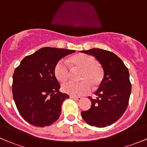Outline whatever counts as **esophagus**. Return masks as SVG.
Returning a JSON list of instances; mask_svg holds the SVG:
<instances>
[{"instance_id": "obj_1", "label": "esophagus", "mask_w": 147, "mask_h": 147, "mask_svg": "<svg viewBox=\"0 0 147 147\" xmlns=\"http://www.w3.org/2000/svg\"><path fill=\"white\" fill-rule=\"evenodd\" d=\"M70 98L74 99V100H82V97H77V96H72V95H70Z\"/></svg>"}]
</instances>
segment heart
I'll return each mask as SVG.
<instances>
[{"instance_id":"b5f03b06","label":"heart","mask_w":147,"mask_h":147,"mask_svg":"<svg viewBox=\"0 0 147 147\" xmlns=\"http://www.w3.org/2000/svg\"><path fill=\"white\" fill-rule=\"evenodd\" d=\"M71 65L81 69L79 82H69L62 86L65 93L72 96H80L90 92L91 84L94 87L101 82L103 78V71L93 56L87 54H78L68 59ZM56 79L60 82H65L69 76V67L64 60L56 63L53 69Z\"/></svg>"}]
</instances>
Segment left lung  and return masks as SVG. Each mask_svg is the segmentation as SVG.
<instances>
[{"mask_svg":"<svg viewBox=\"0 0 147 147\" xmlns=\"http://www.w3.org/2000/svg\"><path fill=\"white\" fill-rule=\"evenodd\" d=\"M92 55L103 69V79L91 97L90 109L81 112L83 119L92 127H105L117 121L127 109L131 90L128 68L115 53L99 48L82 50Z\"/></svg>","mask_w":147,"mask_h":147,"instance_id":"obj_1","label":"left lung"}]
</instances>
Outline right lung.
Wrapping results in <instances>:
<instances>
[{
    "instance_id": "right-lung-1",
    "label": "right lung",
    "mask_w": 147,
    "mask_h": 147,
    "mask_svg": "<svg viewBox=\"0 0 147 147\" xmlns=\"http://www.w3.org/2000/svg\"><path fill=\"white\" fill-rule=\"evenodd\" d=\"M75 50L42 47L23 59L13 75L12 91L16 107L26 121L35 127L53 124L69 95L59 91L54 75L56 63Z\"/></svg>"
}]
</instances>
